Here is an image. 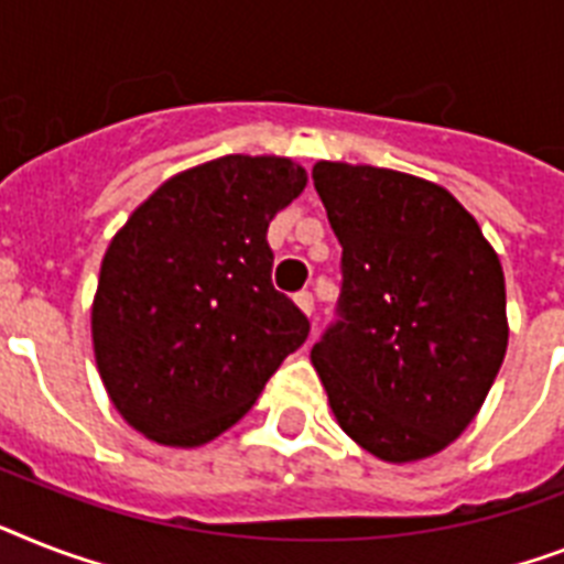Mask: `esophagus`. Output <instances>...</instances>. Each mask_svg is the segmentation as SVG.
<instances>
[{"mask_svg":"<svg viewBox=\"0 0 564 564\" xmlns=\"http://www.w3.org/2000/svg\"><path fill=\"white\" fill-rule=\"evenodd\" d=\"M295 304L301 306V310H304L306 315H313V310H315V295L310 290H301L295 295Z\"/></svg>","mask_w":564,"mask_h":564,"instance_id":"34e87169","label":"esophagus"}]
</instances>
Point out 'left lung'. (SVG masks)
<instances>
[{
	"label": "left lung",
	"mask_w": 564,
	"mask_h": 564,
	"mask_svg": "<svg viewBox=\"0 0 564 564\" xmlns=\"http://www.w3.org/2000/svg\"><path fill=\"white\" fill-rule=\"evenodd\" d=\"M313 182L341 242L336 322L313 347L329 409L382 460L434 455L473 423L505 361L498 254L425 178L318 162Z\"/></svg>",
	"instance_id": "obj_1"
}]
</instances>
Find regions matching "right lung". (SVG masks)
Wrapping results in <instances>:
<instances>
[{
	"label": "right lung",
	"mask_w": 564,
	"mask_h": 564,
	"mask_svg": "<svg viewBox=\"0 0 564 564\" xmlns=\"http://www.w3.org/2000/svg\"><path fill=\"white\" fill-rule=\"evenodd\" d=\"M304 185L290 159L223 155L167 178L112 237L91 341L109 400L150 441H214L306 341L267 242Z\"/></svg>",
	"instance_id": "obj_1"
}]
</instances>
